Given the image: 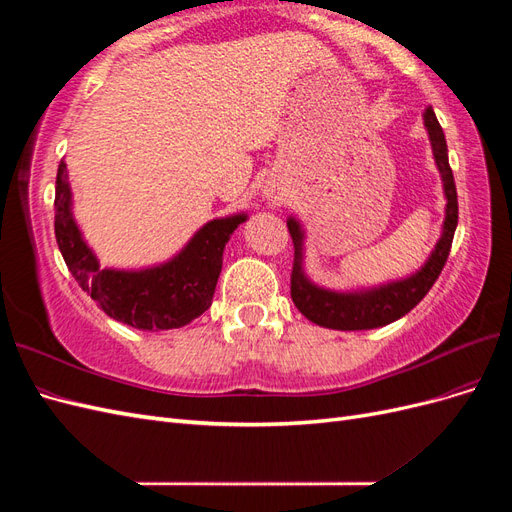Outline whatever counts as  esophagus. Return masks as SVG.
Here are the masks:
<instances>
[{"label": "esophagus", "mask_w": 512, "mask_h": 512, "mask_svg": "<svg viewBox=\"0 0 512 512\" xmlns=\"http://www.w3.org/2000/svg\"><path fill=\"white\" fill-rule=\"evenodd\" d=\"M265 196L271 198V196H273V188H267V190H265Z\"/></svg>", "instance_id": "obj_1"}]
</instances>
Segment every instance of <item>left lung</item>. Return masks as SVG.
<instances>
[{"instance_id": "1", "label": "left lung", "mask_w": 512, "mask_h": 512, "mask_svg": "<svg viewBox=\"0 0 512 512\" xmlns=\"http://www.w3.org/2000/svg\"><path fill=\"white\" fill-rule=\"evenodd\" d=\"M423 126L427 130L433 160H436L438 173L442 179V190L446 198L444 222L438 243L433 245L431 254L414 273L399 277V280L382 282L376 286H363L352 290H333L318 286L312 277L305 273V228L290 215L288 230L294 243V265L290 277V294L299 312L320 327L335 331H365L378 329L406 316L412 307L421 303V299L436 284L442 273L444 262L451 252V243L455 237L459 207L453 170L448 166V147L444 132L438 123L433 108L427 106L423 111Z\"/></svg>"}]
</instances>
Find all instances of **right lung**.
<instances>
[{"label": "right lung", "instance_id": "obj_1", "mask_svg": "<svg viewBox=\"0 0 512 512\" xmlns=\"http://www.w3.org/2000/svg\"><path fill=\"white\" fill-rule=\"evenodd\" d=\"M72 188L61 160L55 183V237L72 277L104 314L143 331L181 329L205 314L222 271L232 232L247 213H232L200 226L181 250L158 265L141 269L100 267L72 211Z\"/></svg>", "mask_w": 512, "mask_h": 512}]
</instances>
